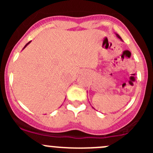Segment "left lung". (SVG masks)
<instances>
[{
    "label": "left lung",
    "mask_w": 153,
    "mask_h": 153,
    "mask_svg": "<svg viewBox=\"0 0 153 153\" xmlns=\"http://www.w3.org/2000/svg\"><path fill=\"white\" fill-rule=\"evenodd\" d=\"M116 35H117V37H118V38H120V39H121V41H122V39H121V37H120V36H119V35H118V34H116Z\"/></svg>",
    "instance_id": "8db88e82"
}]
</instances>
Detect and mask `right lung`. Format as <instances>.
I'll return each instance as SVG.
<instances>
[{
    "label": "right lung",
    "instance_id": "right-lung-1",
    "mask_svg": "<svg viewBox=\"0 0 153 153\" xmlns=\"http://www.w3.org/2000/svg\"><path fill=\"white\" fill-rule=\"evenodd\" d=\"M30 42H31V41H29V43H27V44H26V46H25V47H24V48H25L26 47H27V45H28V44H29V43H30Z\"/></svg>",
    "mask_w": 153,
    "mask_h": 153
}]
</instances>
